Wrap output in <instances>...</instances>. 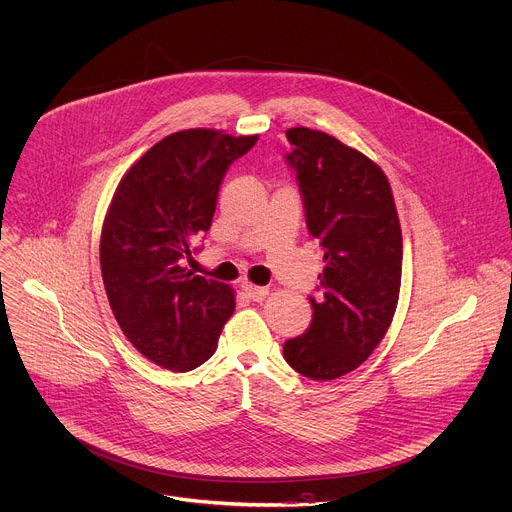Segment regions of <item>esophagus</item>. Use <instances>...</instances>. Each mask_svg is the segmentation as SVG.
<instances>
[{
	"label": "esophagus",
	"instance_id": "obj_1",
	"mask_svg": "<svg viewBox=\"0 0 512 512\" xmlns=\"http://www.w3.org/2000/svg\"><path fill=\"white\" fill-rule=\"evenodd\" d=\"M243 291L249 295V299L253 301H263L267 295H269V289L267 287H259V285H253V283H243Z\"/></svg>",
	"mask_w": 512,
	"mask_h": 512
}]
</instances>
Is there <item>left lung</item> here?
I'll return each mask as SVG.
<instances>
[{
	"instance_id": "obj_1",
	"label": "left lung",
	"mask_w": 512,
	"mask_h": 512,
	"mask_svg": "<svg viewBox=\"0 0 512 512\" xmlns=\"http://www.w3.org/2000/svg\"><path fill=\"white\" fill-rule=\"evenodd\" d=\"M307 227L325 249L313 323L283 347L303 377L333 381L365 363L387 335L401 291L403 233L391 183L359 149L309 127L285 131Z\"/></svg>"
}]
</instances>
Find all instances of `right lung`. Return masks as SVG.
<instances>
[{
    "mask_svg": "<svg viewBox=\"0 0 512 512\" xmlns=\"http://www.w3.org/2000/svg\"><path fill=\"white\" fill-rule=\"evenodd\" d=\"M259 135L183 129L157 141L121 177L107 207L99 263L111 311L129 343L155 365H203L235 311V291L181 267L211 227L227 167Z\"/></svg>",
    "mask_w": 512,
    "mask_h": 512,
    "instance_id": "add662e5",
    "label": "right lung"
}]
</instances>
